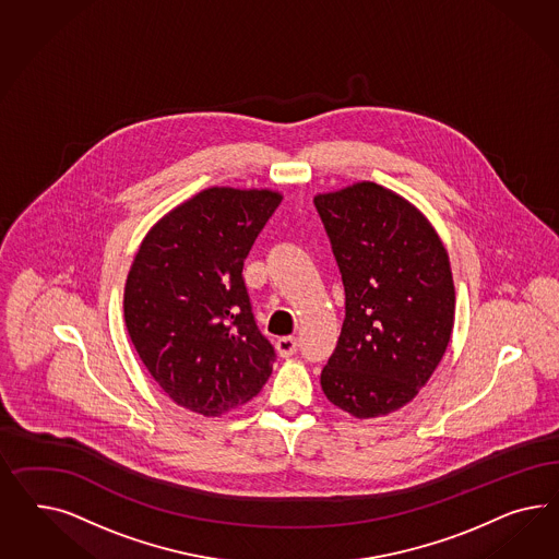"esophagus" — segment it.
I'll return each instance as SVG.
<instances>
[{"instance_id": "34e87169", "label": "esophagus", "mask_w": 559, "mask_h": 559, "mask_svg": "<svg viewBox=\"0 0 559 559\" xmlns=\"http://www.w3.org/2000/svg\"><path fill=\"white\" fill-rule=\"evenodd\" d=\"M276 350L278 355L287 356L295 355L297 353V338L295 336H283V338L276 340Z\"/></svg>"}]
</instances>
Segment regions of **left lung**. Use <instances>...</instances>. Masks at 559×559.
Here are the masks:
<instances>
[{
  "mask_svg": "<svg viewBox=\"0 0 559 559\" xmlns=\"http://www.w3.org/2000/svg\"><path fill=\"white\" fill-rule=\"evenodd\" d=\"M346 293L338 346L322 390L355 418L409 404L439 367L453 323L455 285L432 223L374 182L313 199Z\"/></svg>",
  "mask_w": 559,
  "mask_h": 559,
  "instance_id": "8db88e82",
  "label": "left lung"
}]
</instances>
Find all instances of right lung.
I'll return each instance as SVG.
<instances>
[{
	"mask_svg": "<svg viewBox=\"0 0 559 559\" xmlns=\"http://www.w3.org/2000/svg\"><path fill=\"white\" fill-rule=\"evenodd\" d=\"M281 201L271 188H204L143 237L124 283V323L174 404L221 416L269 381L274 348L241 271Z\"/></svg>",
	"mask_w": 559,
	"mask_h": 559,
	"instance_id": "1",
	"label": "right lung"
}]
</instances>
